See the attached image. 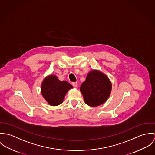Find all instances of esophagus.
<instances>
[{
  "instance_id": "obj_1",
  "label": "esophagus",
  "mask_w": 155,
  "mask_h": 155,
  "mask_svg": "<svg viewBox=\"0 0 155 155\" xmlns=\"http://www.w3.org/2000/svg\"><path fill=\"white\" fill-rule=\"evenodd\" d=\"M72 85L74 87H75V88H76L77 87H78V83L77 82H72Z\"/></svg>"
}]
</instances>
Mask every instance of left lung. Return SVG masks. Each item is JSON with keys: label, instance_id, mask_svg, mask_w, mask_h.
<instances>
[{"label": "left lung", "instance_id": "left-lung-1", "mask_svg": "<svg viewBox=\"0 0 155 155\" xmlns=\"http://www.w3.org/2000/svg\"><path fill=\"white\" fill-rule=\"evenodd\" d=\"M85 103L96 107L105 103L110 94L111 84L107 76L98 70H92L80 87Z\"/></svg>", "mask_w": 155, "mask_h": 155}]
</instances>
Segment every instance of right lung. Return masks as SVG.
Wrapping results in <instances>:
<instances>
[{
  "instance_id": "1",
  "label": "right lung",
  "mask_w": 155,
  "mask_h": 155,
  "mask_svg": "<svg viewBox=\"0 0 155 155\" xmlns=\"http://www.w3.org/2000/svg\"><path fill=\"white\" fill-rule=\"evenodd\" d=\"M72 88L67 81H61L56 76L49 75L42 82L41 92L51 106H56L63 103L67 91Z\"/></svg>"
}]
</instances>
